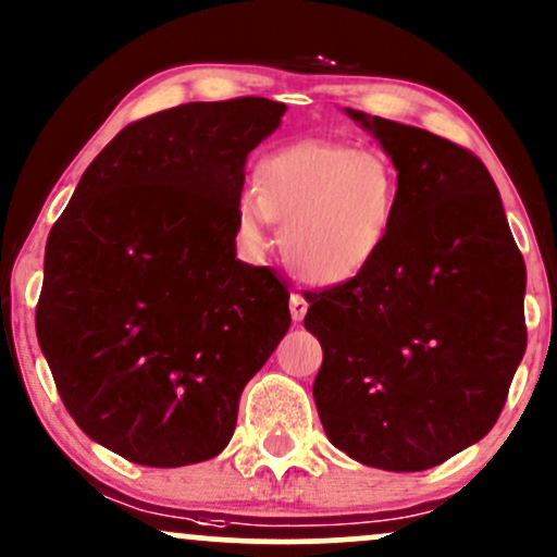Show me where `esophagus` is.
Masks as SVG:
<instances>
[{
  "label": "esophagus",
  "mask_w": 557,
  "mask_h": 557,
  "mask_svg": "<svg viewBox=\"0 0 557 557\" xmlns=\"http://www.w3.org/2000/svg\"><path fill=\"white\" fill-rule=\"evenodd\" d=\"M306 309H309V304H306V298L300 296V293H293L290 296V317L300 322V319L306 317Z\"/></svg>",
  "instance_id": "esophagus-1"
}]
</instances>
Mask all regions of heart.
<instances>
[{"instance_id":"heart-1","label":"heart","mask_w":557,"mask_h":557,"mask_svg":"<svg viewBox=\"0 0 557 557\" xmlns=\"http://www.w3.org/2000/svg\"><path fill=\"white\" fill-rule=\"evenodd\" d=\"M398 170L385 154L341 140H298L261 157L243 185L235 230L248 248L270 246L283 222L285 261L311 285H341L374 264L398 214Z\"/></svg>"}]
</instances>
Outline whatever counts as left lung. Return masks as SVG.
<instances>
[{"instance_id":"1","label":"left lung","mask_w":557,"mask_h":557,"mask_svg":"<svg viewBox=\"0 0 557 557\" xmlns=\"http://www.w3.org/2000/svg\"><path fill=\"white\" fill-rule=\"evenodd\" d=\"M398 170L393 233L372 267L306 293L330 443L424 471L495 426L527 350V267L482 159L421 127L348 110Z\"/></svg>"}]
</instances>
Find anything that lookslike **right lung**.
I'll return each mask as SVG.
<instances>
[{
	"instance_id": "add662e5",
	"label": "right lung",
	"mask_w": 557,
	"mask_h": 557,
	"mask_svg": "<svg viewBox=\"0 0 557 557\" xmlns=\"http://www.w3.org/2000/svg\"><path fill=\"white\" fill-rule=\"evenodd\" d=\"M285 110L240 96L136 120L49 233L38 345L75 424L127 461L225 450L243 387L290 327L283 280L235 259L243 168Z\"/></svg>"
}]
</instances>
